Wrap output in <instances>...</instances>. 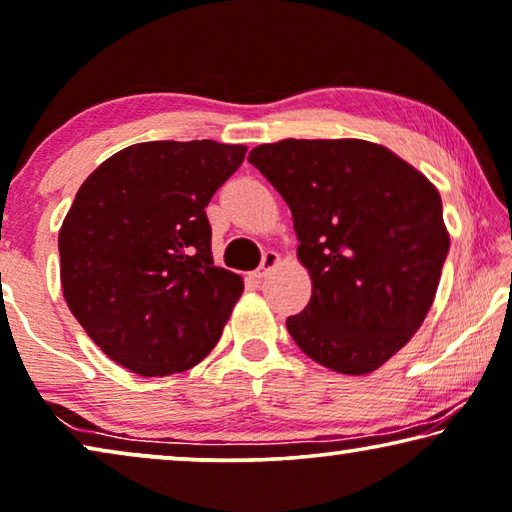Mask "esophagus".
I'll return each mask as SVG.
<instances>
[{"instance_id":"obj_1","label":"esophagus","mask_w":512,"mask_h":512,"mask_svg":"<svg viewBox=\"0 0 512 512\" xmlns=\"http://www.w3.org/2000/svg\"><path fill=\"white\" fill-rule=\"evenodd\" d=\"M278 262H280V255L276 253V250H266V253L262 255V264H259V269H257V278H264L266 273H269Z\"/></svg>"}]
</instances>
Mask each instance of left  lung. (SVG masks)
I'll use <instances>...</instances> for the list:
<instances>
[{"mask_svg": "<svg viewBox=\"0 0 512 512\" xmlns=\"http://www.w3.org/2000/svg\"><path fill=\"white\" fill-rule=\"evenodd\" d=\"M248 160L292 211L312 278L289 335L324 368L377 370L421 329L437 294L451 246L437 188L365 140H280Z\"/></svg>", "mask_w": 512, "mask_h": 512, "instance_id": "left-lung-1", "label": "left lung"}]
</instances>
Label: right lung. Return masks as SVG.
Returning <instances> with one entry per match:
<instances>
[{
    "mask_svg": "<svg viewBox=\"0 0 512 512\" xmlns=\"http://www.w3.org/2000/svg\"><path fill=\"white\" fill-rule=\"evenodd\" d=\"M243 144L142 142L82 183L59 232L68 308L114 363L142 377L193 368L243 292L213 266L207 204L239 170Z\"/></svg>",
    "mask_w": 512,
    "mask_h": 512,
    "instance_id": "right-lung-1",
    "label": "right lung"
}]
</instances>
